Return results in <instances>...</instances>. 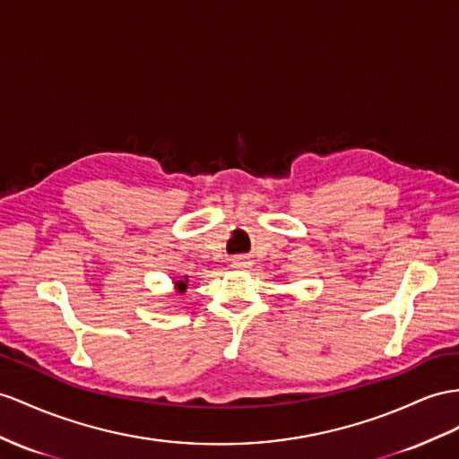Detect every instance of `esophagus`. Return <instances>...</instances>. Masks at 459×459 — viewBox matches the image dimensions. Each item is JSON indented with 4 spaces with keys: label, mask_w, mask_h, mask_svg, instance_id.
<instances>
[{
    "label": "esophagus",
    "mask_w": 459,
    "mask_h": 459,
    "mask_svg": "<svg viewBox=\"0 0 459 459\" xmlns=\"http://www.w3.org/2000/svg\"><path fill=\"white\" fill-rule=\"evenodd\" d=\"M230 264H232V267H234V269H246V267H250V264H252V262L248 260V257L237 255V257H232Z\"/></svg>",
    "instance_id": "34e87169"
}]
</instances>
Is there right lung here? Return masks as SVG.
Returning <instances> with one entry per match:
<instances>
[{"mask_svg": "<svg viewBox=\"0 0 459 459\" xmlns=\"http://www.w3.org/2000/svg\"><path fill=\"white\" fill-rule=\"evenodd\" d=\"M174 287H176V290H178V292H184L187 289V277H184L180 281H174Z\"/></svg>", "mask_w": 459, "mask_h": 459, "instance_id": "add662e5", "label": "right lung"}]
</instances>
